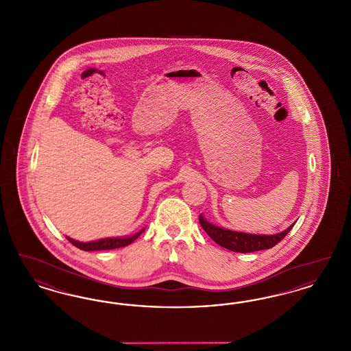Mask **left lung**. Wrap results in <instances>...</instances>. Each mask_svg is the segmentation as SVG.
Wrapping results in <instances>:
<instances>
[{
  "label": "left lung",
  "instance_id": "8db88e82",
  "mask_svg": "<svg viewBox=\"0 0 351 351\" xmlns=\"http://www.w3.org/2000/svg\"><path fill=\"white\" fill-rule=\"evenodd\" d=\"M199 221L205 233L208 234L216 243L228 250L235 251V252H252V251L271 249L275 245H278L295 225L293 223L284 232L274 234V235H258V234L239 233L229 229L218 228L213 223L208 222L201 215Z\"/></svg>",
  "mask_w": 351,
  "mask_h": 351
}]
</instances>
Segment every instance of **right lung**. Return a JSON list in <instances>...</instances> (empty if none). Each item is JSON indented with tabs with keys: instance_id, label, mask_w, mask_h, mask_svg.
Returning a JSON list of instances; mask_svg holds the SVG:
<instances>
[{
	"instance_id": "1",
	"label": "right lung",
	"mask_w": 351,
	"mask_h": 351,
	"mask_svg": "<svg viewBox=\"0 0 351 351\" xmlns=\"http://www.w3.org/2000/svg\"><path fill=\"white\" fill-rule=\"evenodd\" d=\"M145 232V229H142L141 232L136 234H133L130 237H123V238H104V239H99V241H92V242H79L75 241L72 238L67 237L68 241L76 246L77 249L84 251H100V250H113V249H119V247H125L130 243H133L134 241Z\"/></svg>"
}]
</instances>
